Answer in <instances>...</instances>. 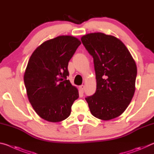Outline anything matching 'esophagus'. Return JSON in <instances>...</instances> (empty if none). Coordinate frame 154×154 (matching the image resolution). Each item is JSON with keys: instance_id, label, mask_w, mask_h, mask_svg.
<instances>
[{"instance_id": "1", "label": "esophagus", "mask_w": 154, "mask_h": 154, "mask_svg": "<svg viewBox=\"0 0 154 154\" xmlns=\"http://www.w3.org/2000/svg\"><path fill=\"white\" fill-rule=\"evenodd\" d=\"M79 89H80V90H81V92H83V91H84V89H85V85H80V86H79Z\"/></svg>"}]
</instances>
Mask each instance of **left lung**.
Returning a JSON list of instances; mask_svg holds the SVG:
<instances>
[{
    "label": "left lung",
    "mask_w": 154,
    "mask_h": 154,
    "mask_svg": "<svg viewBox=\"0 0 154 154\" xmlns=\"http://www.w3.org/2000/svg\"><path fill=\"white\" fill-rule=\"evenodd\" d=\"M94 58V94L85 98L91 113L102 120L118 118L129 105L135 92L137 64L122 41L102 32L81 38Z\"/></svg>",
    "instance_id": "8db88e82"
}]
</instances>
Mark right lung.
Masks as SVG:
<instances>
[{
    "label": "right lung",
    "mask_w": 154,
    "mask_h": 154,
    "mask_svg": "<svg viewBox=\"0 0 154 154\" xmlns=\"http://www.w3.org/2000/svg\"><path fill=\"white\" fill-rule=\"evenodd\" d=\"M81 43L73 36H57L38 46L28 60L24 75L28 98L46 121L64 120L79 98L77 88L66 78L69 62Z\"/></svg>",
    "instance_id": "right-lung-1"
}]
</instances>
